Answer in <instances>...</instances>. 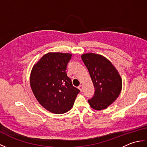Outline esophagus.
<instances>
[{
	"mask_svg": "<svg viewBox=\"0 0 147 147\" xmlns=\"http://www.w3.org/2000/svg\"><path fill=\"white\" fill-rule=\"evenodd\" d=\"M78 88H79V90H80L81 92H82V90H83V86L81 85H80L79 86H78Z\"/></svg>",
	"mask_w": 147,
	"mask_h": 147,
	"instance_id": "1",
	"label": "esophagus"
}]
</instances>
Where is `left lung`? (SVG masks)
Listing matches in <instances>:
<instances>
[{
  "label": "left lung",
  "instance_id": "left-lung-1",
  "mask_svg": "<svg viewBox=\"0 0 147 147\" xmlns=\"http://www.w3.org/2000/svg\"><path fill=\"white\" fill-rule=\"evenodd\" d=\"M82 59L95 89L94 95L88 100L90 107L96 111L107 108L120 94L121 76L111 61L103 55L87 53L82 55Z\"/></svg>",
  "mask_w": 147,
  "mask_h": 147
}]
</instances>
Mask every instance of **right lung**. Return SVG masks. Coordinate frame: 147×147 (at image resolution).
<instances>
[{"instance_id":"obj_1","label":"right lung","mask_w":147,"mask_h":147,"mask_svg":"<svg viewBox=\"0 0 147 147\" xmlns=\"http://www.w3.org/2000/svg\"><path fill=\"white\" fill-rule=\"evenodd\" d=\"M71 54L49 52L33 65L30 86L35 98L47 110L64 114L73 107L80 90L73 86L66 68Z\"/></svg>"}]
</instances>
